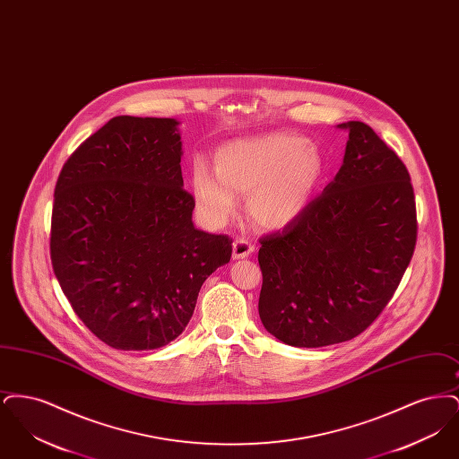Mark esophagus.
I'll use <instances>...</instances> for the list:
<instances>
[{
  "label": "esophagus",
  "instance_id": "obj_1",
  "mask_svg": "<svg viewBox=\"0 0 459 459\" xmlns=\"http://www.w3.org/2000/svg\"><path fill=\"white\" fill-rule=\"evenodd\" d=\"M253 251H255V244H251L249 240L244 239V238L234 240V258L236 260L247 258Z\"/></svg>",
  "mask_w": 459,
  "mask_h": 459
}]
</instances>
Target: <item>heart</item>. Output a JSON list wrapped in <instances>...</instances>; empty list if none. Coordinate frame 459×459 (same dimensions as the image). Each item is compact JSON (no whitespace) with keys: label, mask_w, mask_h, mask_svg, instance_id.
I'll list each match as a JSON object with an SVG mask.
<instances>
[{"label":"heart","mask_w":459,"mask_h":459,"mask_svg":"<svg viewBox=\"0 0 459 459\" xmlns=\"http://www.w3.org/2000/svg\"><path fill=\"white\" fill-rule=\"evenodd\" d=\"M217 170L196 161L193 193L208 223L230 219L247 196V213L263 229L277 230L299 219L324 177L322 154L307 139L275 132L232 141L215 156Z\"/></svg>","instance_id":"heart-1"}]
</instances>
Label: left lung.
Segmentation results:
<instances>
[{
    "label": "left lung",
    "mask_w": 459,
    "mask_h": 459,
    "mask_svg": "<svg viewBox=\"0 0 459 459\" xmlns=\"http://www.w3.org/2000/svg\"><path fill=\"white\" fill-rule=\"evenodd\" d=\"M339 127L350 141L335 178L299 219L260 238V318L296 348L344 342L370 327L415 253L406 165L370 126Z\"/></svg>",
    "instance_id": "obj_1"
}]
</instances>
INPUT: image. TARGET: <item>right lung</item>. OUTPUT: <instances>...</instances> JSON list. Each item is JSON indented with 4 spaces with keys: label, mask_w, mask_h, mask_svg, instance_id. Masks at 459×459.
I'll use <instances>...</instances> for the list:
<instances>
[{
    "label": "right lung",
    "mask_w": 459,
    "mask_h": 459,
    "mask_svg": "<svg viewBox=\"0 0 459 459\" xmlns=\"http://www.w3.org/2000/svg\"><path fill=\"white\" fill-rule=\"evenodd\" d=\"M174 118L115 117L66 160L55 187L49 253L82 324L113 350L172 342L232 239L193 225Z\"/></svg>",
    "instance_id": "1"
}]
</instances>
